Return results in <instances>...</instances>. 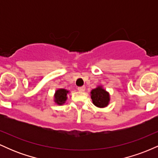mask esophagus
Returning a JSON list of instances; mask_svg holds the SVG:
<instances>
[{"label":"esophagus","mask_w":158,"mask_h":158,"mask_svg":"<svg viewBox=\"0 0 158 158\" xmlns=\"http://www.w3.org/2000/svg\"><path fill=\"white\" fill-rule=\"evenodd\" d=\"M78 90H79V91H81V92L85 91V86L79 87V88H78Z\"/></svg>","instance_id":"1"}]
</instances>
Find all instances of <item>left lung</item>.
<instances>
[{
	"label": "left lung",
	"mask_w": 158,
	"mask_h": 158,
	"mask_svg": "<svg viewBox=\"0 0 158 158\" xmlns=\"http://www.w3.org/2000/svg\"><path fill=\"white\" fill-rule=\"evenodd\" d=\"M90 97L94 106L98 108H105L109 104L110 95L102 86H97L90 92Z\"/></svg>",
	"instance_id": "8db88e82"
}]
</instances>
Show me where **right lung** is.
Masks as SVG:
<instances>
[{
  "mask_svg": "<svg viewBox=\"0 0 158 158\" xmlns=\"http://www.w3.org/2000/svg\"><path fill=\"white\" fill-rule=\"evenodd\" d=\"M69 93V90H67L64 88H60V89H58L56 91L55 95H54V101L56 104L59 105H63L66 102L67 99V94Z\"/></svg>",
  "mask_w": 158,
  "mask_h": 158,
  "instance_id": "add662e5",
  "label": "right lung"
}]
</instances>
